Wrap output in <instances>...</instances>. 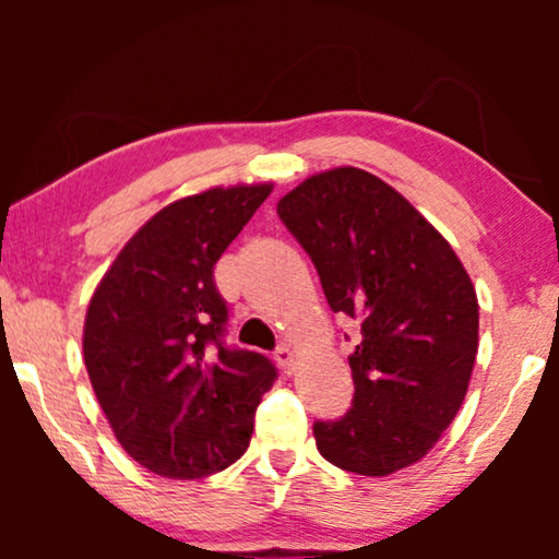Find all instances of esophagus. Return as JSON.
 Here are the masks:
<instances>
[{
	"mask_svg": "<svg viewBox=\"0 0 559 559\" xmlns=\"http://www.w3.org/2000/svg\"><path fill=\"white\" fill-rule=\"evenodd\" d=\"M274 361L280 364V369L287 373V377H293L295 373V354H293V348L289 346H280L277 350H274Z\"/></svg>",
	"mask_w": 559,
	"mask_h": 559,
	"instance_id": "obj_1",
	"label": "esophagus"
}]
</instances>
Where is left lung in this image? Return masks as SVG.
<instances>
[{
  "label": "left lung",
  "instance_id": "8db88e82",
  "mask_svg": "<svg viewBox=\"0 0 559 559\" xmlns=\"http://www.w3.org/2000/svg\"><path fill=\"white\" fill-rule=\"evenodd\" d=\"M333 312L356 320L354 402L316 423L320 455L358 476L423 461L453 423L478 354L473 282L430 221L358 167L312 175L277 203Z\"/></svg>",
  "mask_w": 559,
  "mask_h": 559
}]
</instances>
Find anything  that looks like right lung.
<instances>
[{
  "label": "right lung",
  "mask_w": 559,
  "mask_h": 559,
  "mask_svg": "<svg viewBox=\"0 0 559 559\" xmlns=\"http://www.w3.org/2000/svg\"><path fill=\"white\" fill-rule=\"evenodd\" d=\"M272 193L211 188L155 213L88 302L83 361L121 448L165 478L193 480L247 453L270 358L224 343L213 266Z\"/></svg>",
  "instance_id": "right-lung-1"
}]
</instances>
